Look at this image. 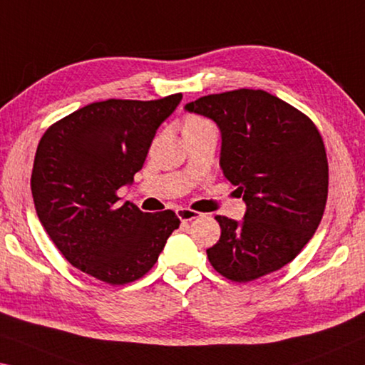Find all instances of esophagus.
<instances>
[{
	"label": "esophagus",
	"instance_id": "34e87169",
	"mask_svg": "<svg viewBox=\"0 0 365 365\" xmlns=\"http://www.w3.org/2000/svg\"><path fill=\"white\" fill-rule=\"evenodd\" d=\"M177 216H178V219H180L182 222H190V221H193V219L200 217L201 212L193 211V210H188V207H178Z\"/></svg>",
	"mask_w": 365,
	"mask_h": 365
}]
</instances>
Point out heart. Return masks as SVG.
<instances>
[{
  "label": "heart",
  "instance_id": "b5f03b06",
  "mask_svg": "<svg viewBox=\"0 0 365 365\" xmlns=\"http://www.w3.org/2000/svg\"><path fill=\"white\" fill-rule=\"evenodd\" d=\"M203 123H210V121H206L205 118H201V117H196V115H190V117L185 118L183 128H185V126H196V125H203Z\"/></svg>",
  "mask_w": 365,
  "mask_h": 365
}]
</instances>
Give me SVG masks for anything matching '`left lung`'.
Here are the masks:
<instances>
[{
	"instance_id": "8db88e82",
	"label": "left lung",
	"mask_w": 365,
	"mask_h": 365,
	"mask_svg": "<svg viewBox=\"0 0 365 365\" xmlns=\"http://www.w3.org/2000/svg\"><path fill=\"white\" fill-rule=\"evenodd\" d=\"M188 112L221 130V169L244 195L237 222L216 216L217 244L207 258L219 274L248 282L291 263L315 234L328 196L325 144L307 115L262 89L200 97Z\"/></svg>"
}]
</instances>
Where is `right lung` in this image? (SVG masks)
<instances>
[{
	"label": "right lung",
	"mask_w": 365,
	"mask_h": 365,
	"mask_svg": "<svg viewBox=\"0 0 365 365\" xmlns=\"http://www.w3.org/2000/svg\"><path fill=\"white\" fill-rule=\"evenodd\" d=\"M182 101L108 99L69 113L38 143L31 188L37 216L74 268L112 286L140 279L180 219L143 212L118 190L143 169L155 131Z\"/></svg>",
	"instance_id": "1"
}]
</instances>
